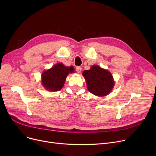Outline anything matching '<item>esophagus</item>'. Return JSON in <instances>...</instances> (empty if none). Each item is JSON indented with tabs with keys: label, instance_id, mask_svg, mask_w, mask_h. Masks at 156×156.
I'll list each match as a JSON object with an SVG mask.
<instances>
[{
	"label": "esophagus",
	"instance_id": "1",
	"mask_svg": "<svg viewBox=\"0 0 156 156\" xmlns=\"http://www.w3.org/2000/svg\"><path fill=\"white\" fill-rule=\"evenodd\" d=\"M76 72H77L78 73H81V68L80 67V66H77V67L76 68Z\"/></svg>",
	"mask_w": 156,
	"mask_h": 156
}]
</instances>
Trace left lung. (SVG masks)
Returning <instances> with one entry per match:
<instances>
[{
	"label": "left lung",
	"instance_id": "obj_1",
	"mask_svg": "<svg viewBox=\"0 0 156 156\" xmlns=\"http://www.w3.org/2000/svg\"><path fill=\"white\" fill-rule=\"evenodd\" d=\"M88 90L99 97L108 95L112 90L114 81L111 73L99 66L94 65L89 70L83 72Z\"/></svg>",
	"mask_w": 156,
	"mask_h": 156
}]
</instances>
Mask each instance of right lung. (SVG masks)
<instances>
[{
  "instance_id": "obj_1",
  "label": "right lung",
  "mask_w": 156,
  "mask_h": 156,
  "mask_svg": "<svg viewBox=\"0 0 156 156\" xmlns=\"http://www.w3.org/2000/svg\"><path fill=\"white\" fill-rule=\"evenodd\" d=\"M74 71L73 66L68 67L62 63H57L42 74V84L48 91H59L64 86L69 73Z\"/></svg>"
}]
</instances>
